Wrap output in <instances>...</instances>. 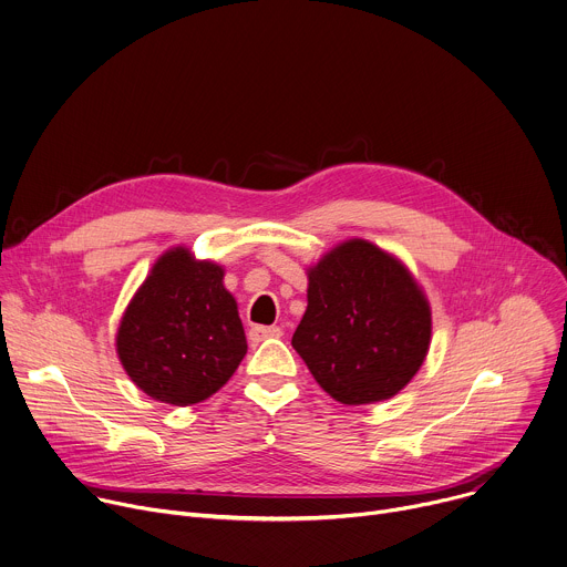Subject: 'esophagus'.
<instances>
[{
  "mask_svg": "<svg viewBox=\"0 0 567 567\" xmlns=\"http://www.w3.org/2000/svg\"><path fill=\"white\" fill-rule=\"evenodd\" d=\"M249 337H251L254 343H262L267 339H280L282 337V328H278V326H269V328L256 326V328H251Z\"/></svg>",
  "mask_w": 567,
  "mask_h": 567,
  "instance_id": "1",
  "label": "esophagus"
}]
</instances>
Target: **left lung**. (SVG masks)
Wrapping results in <instances>:
<instances>
[{
	"label": "left lung",
	"mask_w": 567,
	"mask_h": 567,
	"mask_svg": "<svg viewBox=\"0 0 567 567\" xmlns=\"http://www.w3.org/2000/svg\"><path fill=\"white\" fill-rule=\"evenodd\" d=\"M291 346L346 406L383 401L429 354L431 305L406 265L352 237L307 267V309Z\"/></svg>",
	"instance_id": "1"
}]
</instances>
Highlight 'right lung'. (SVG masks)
<instances>
[{
    "instance_id": "add662e5",
    "label": "right lung",
    "mask_w": 567,
    "mask_h": 567,
    "mask_svg": "<svg viewBox=\"0 0 567 567\" xmlns=\"http://www.w3.org/2000/svg\"><path fill=\"white\" fill-rule=\"evenodd\" d=\"M123 370L147 396L193 406L215 394L247 354L224 267L173 247L152 265L116 332Z\"/></svg>"
}]
</instances>
